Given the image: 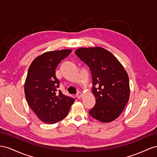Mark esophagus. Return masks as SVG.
I'll use <instances>...</instances> for the list:
<instances>
[{"instance_id": "esophagus-1", "label": "esophagus", "mask_w": 157, "mask_h": 157, "mask_svg": "<svg viewBox=\"0 0 157 157\" xmlns=\"http://www.w3.org/2000/svg\"><path fill=\"white\" fill-rule=\"evenodd\" d=\"M82 96H83V94L81 93V92H78V93L77 94V95H76V97L78 98V99L82 98Z\"/></svg>"}]
</instances>
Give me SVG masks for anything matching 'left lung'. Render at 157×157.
Listing matches in <instances>:
<instances>
[{
	"instance_id": "8db88e82",
	"label": "left lung",
	"mask_w": 157,
	"mask_h": 157,
	"mask_svg": "<svg viewBox=\"0 0 157 157\" xmlns=\"http://www.w3.org/2000/svg\"><path fill=\"white\" fill-rule=\"evenodd\" d=\"M75 53L91 71L92 93L96 100L90 115L100 122L113 121L121 114L129 99L126 70L109 51L102 47L79 48Z\"/></svg>"
}]
</instances>
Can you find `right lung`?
Returning <instances> with one entry per match:
<instances>
[{
    "instance_id": "add662e5",
    "label": "right lung",
    "mask_w": 157,
    "mask_h": 157,
    "mask_svg": "<svg viewBox=\"0 0 157 157\" xmlns=\"http://www.w3.org/2000/svg\"><path fill=\"white\" fill-rule=\"evenodd\" d=\"M71 50L46 52L31 63L25 83V94L30 107L42 121L53 124L64 119L75 99L58 91L56 76L58 64Z\"/></svg>"
}]
</instances>
